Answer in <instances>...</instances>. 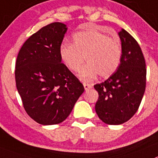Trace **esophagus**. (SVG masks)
I'll list each match as a JSON object with an SVG mask.
<instances>
[{"label": "esophagus", "mask_w": 158, "mask_h": 158, "mask_svg": "<svg viewBox=\"0 0 158 158\" xmlns=\"http://www.w3.org/2000/svg\"><path fill=\"white\" fill-rule=\"evenodd\" d=\"M82 83H83V86H84V88H85V90H88V89H89L90 88L92 87L91 85L89 84V83H87L86 82H83Z\"/></svg>", "instance_id": "obj_1"}]
</instances>
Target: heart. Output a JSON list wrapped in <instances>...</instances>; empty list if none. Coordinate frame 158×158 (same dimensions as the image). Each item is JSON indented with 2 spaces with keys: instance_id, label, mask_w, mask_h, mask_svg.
<instances>
[{
  "instance_id": "1",
  "label": "heart",
  "mask_w": 158,
  "mask_h": 158,
  "mask_svg": "<svg viewBox=\"0 0 158 158\" xmlns=\"http://www.w3.org/2000/svg\"><path fill=\"white\" fill-rule=\"evenodd\" d=\"M72 39L73 43L60 45V56L72 72H78L86 58L87 64L80 71L81 78L90 79L98 75L108 78L117 70L122 58L119 38H111L96 30H88L74 34Z\"/></svg>"
}]
</instances>
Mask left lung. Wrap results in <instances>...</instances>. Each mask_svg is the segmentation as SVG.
Returning <instances> with one entry per match:
<instances>
[{"mask_svg":"<svg viewBox=\"0 0 158 158\" xmlns=\"http://www.w3.org/2000/svg\"><path fill=\"white\" fill-rule=\"evenodd\" d=\"M119 36L122 45L120 66L107 80L94 86L98 93L97 114L111 125L125 123L135 114L146 89V62L141 48L125 30Z\"/></svg>","mask_w":158,"mask_h":158,"instance_id":"left-lung-1","label":"left lung"}]
</instances>
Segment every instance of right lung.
I'll return each instance as SVG.
<instances>
[{
    "instance_id": "1",
    "label": "right lung",
    "mask_w": 158,
    "mask_h": 158,
    "mask_svg": "<svg viewBox=\"0 0 158 158\" xmlns=\"http://www.w3.org/2000/svg\"><path fill=\"white\" fill-rule=\"evenodd\" d=\"M66 25L54 22L24 42L17 56V90L28 116L43 125L66 119L84 91L83 85L61 63L60 46Z\"/></svg>"
}]
</instances>
